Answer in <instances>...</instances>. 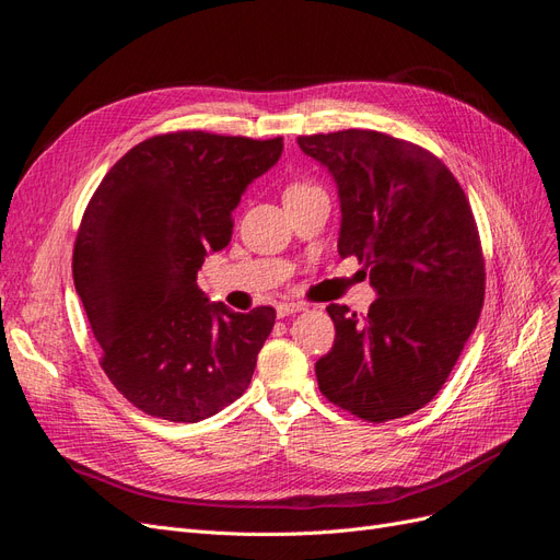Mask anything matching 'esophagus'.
I'll use <instances>...</instances> for the list:
<instances>
[{"label": "esophagus", "mask_w": 560, "mask_h": 560, "mask_svg": "<svg viewBox=\"0 0 560 560\" xmlns=\"http://www.w3.org/2000/svg\"><path fill=\"white\" fill-rule=\"evenodd\" d=\"M301 311H306V306H303V303H296V301H282L276 306L278 317H287V315H294V313H301Z\"/></svg>", "instance_id": "34e87169"}]
</instances>
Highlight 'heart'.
Masks as SVG:
<instances>
[{"label":"heart","mask_w":560,"mask_h":560,"mask_svg":"<svg viewBox=\"0 0 560 560\" xmlns=\"http://www.w3.org/2000/svg\"><path fill=\"white\" fill-rule=\"evenodd\" d=\"M303 186H308V184H292L290 189H303Z\"/></svg>","instance_id":"b5f03b06"}]
</instances>
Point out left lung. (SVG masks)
<instances>
[{
    "instance_id": "obj_1",
    "label": "left lung",
    "mask_w": 560,
    "mask_h": 560,
    "mask_svg": "<svg viewBox=\"0 0 560 560\" xmlns=\"http://www.w3.org/2000/svg\"><path fill=\"white\" fill-rule=\"evenodd\" d=\"M341 200L338 254L358 257L378 299L364 317L331 303L319 393L369 422L422 409L442 389L483 306L486 270L463 186L422 147L376 130L296 140Z\"/></svg>"
}]
</instances>
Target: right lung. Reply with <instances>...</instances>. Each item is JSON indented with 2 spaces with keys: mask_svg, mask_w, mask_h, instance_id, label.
I'll list each match as a JSON object with an SVG mask.
<instances>
[{
  "mask_svg": "<svg viewBox=\"0 0 560 560\" xmlns=\"http://www.w3.org/2000/svg\"><path fill=\"white\" fill-rule=\"evenodd\" d=\"M282 156V138L202 130L132 147L100 182L74 243L72 273L103 369L132 406L198 422L238 399L276 325L270 306L233 313L200 290L247 186Z\"/></svg>",
  "mask_w": 560,
  "mask_h": 560,
  "instance_id": "add662e5",
  "label": "right lung"
}]
</instances>
